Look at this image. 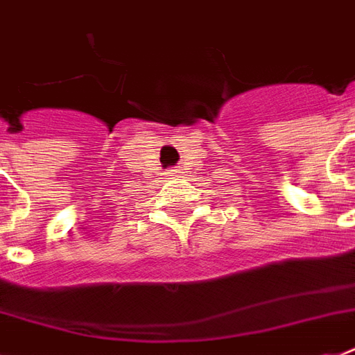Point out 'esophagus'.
I'll return each instance as SVG.
<instances>
[{
	"label": "esophagus",
	"instance_id": "esophagus-1",
	"mask_svg": "<svg viewBox=\"0 0 355 355\" xmlns=\"http://www.w3.org/2000/svg\"><path fill=\"white\" fill-rule=\"evenodd\" d=\"M180 175H181L180 168H172V170H168V172H166V178H170V180H174V178H180Z\"/></svg>",
	"mask_w": 355,
	"mask_h": 355
}]
</instances>
